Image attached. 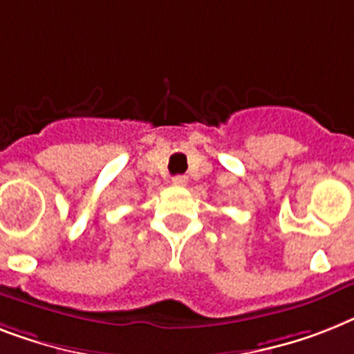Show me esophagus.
<instances>
[{"mask_svg": "<svg viewBox=\"0 0 354 354\" xmlns=\"http://www.w3.org/2000/svg\"><path fill=\"white\" fill-rule=\"evenodd\" d=\"M172 183H174V185H180V187L187 185V176H183V174H178V176L172 178Z\"/></svg>", "mask_w": 354, "mask_h": 354, "instance_id": "obj_1", "label": "esophagus"}]
</instances>
